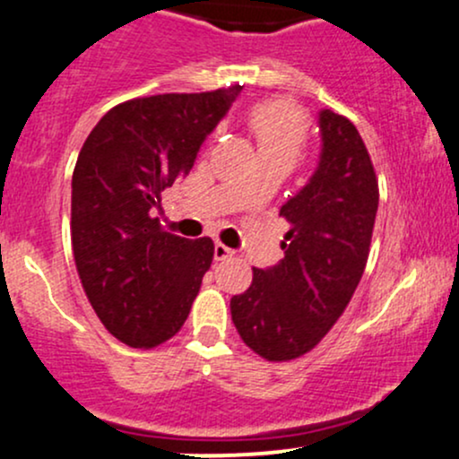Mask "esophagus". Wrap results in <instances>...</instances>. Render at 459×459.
I'll list each match as a JSON object with an SVG mask.
<instances>
[{
    "label": "esophagus",
    "instance_id": "1",
    "mask_svg": "<svg viewBox=\"0 0 459 459\" xmlns=\"http://www.w3.org/2000/svg\"><path fill=\"white\" fill-rule=\"evenodd\" d=\"M235 253L233 250L229 248V246H224V244H220V241H215V248H213V256H215V261H224V259H230V256H233Z\"/></svg>",
    "mask_w": 459,
    "mask_h": 459
}]
</instances>
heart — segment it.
<instances>
[{"label": "heart", "instance_id": "obj_1", "mask_svg": "<svg viewBox=\"0 0 459 459\" xmlns=\"http://www.w3.org/2000/svg\"><path fill=\"white\" fill-rule=\"evenodd\" d=\"M250 133L256 141L259 160H276L294 168L305 154L309 126L303 110L285 100H268L248 110Z\"/></svg>", "mask_w": 459, "mask_h": 459}]
</instances>
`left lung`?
Segmentation results:
<instances>
[{
  "label": "left lung",
  "instance_id": "1",
  "mask_svg": "<svg viewBox=\"0 0 459 459\" xmlns=\"http://www.w3.org/2000/svg\"><path fill=\"white\" fill-rule=\"evenodd\" d=\"M322 152L309 183L281 206L285 256L230 299L244 344L268 361L309 352L351 303L370 253L379 180L361 134L344 115L320 113Z\"/></svg>",
  "mask_w": 459,
  "mask_h": 459
}]
</instances>
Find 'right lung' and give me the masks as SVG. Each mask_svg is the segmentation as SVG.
Wrapping results in <instances>:
<instances>
[{
	"mask_svg": "<svg viewBox=\"0 0 459 459\" xmlns=\"http://www.w3.org/2000/svg\"><path fill=\"white\" fill-rule=\"evenodd\" d=\"M239 91L233 84L117 104L95 124L75 160V270L108 333L133 349H154L178 333L211 268V238H178L152 213L160 191L194 168Z\"/></svg>",
	"mask_w": 459,
	"mask_h": 459,
	"instance_id": "1",
	"label": "right lung"
}]
</instances>
